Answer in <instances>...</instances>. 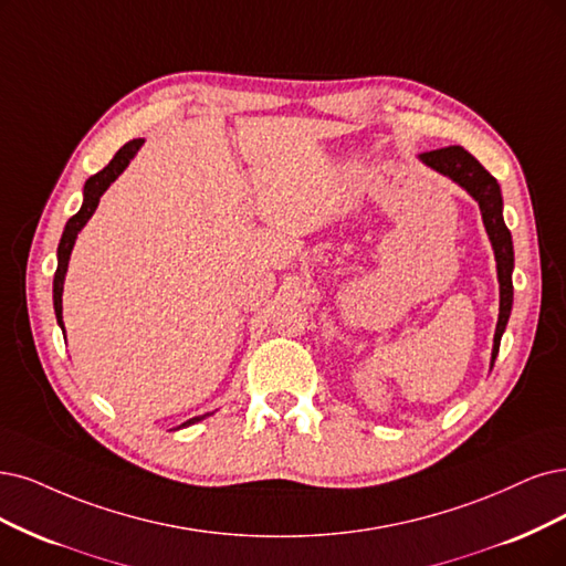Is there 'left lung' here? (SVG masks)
I'll return each instance as SVG.
<instances>
[{"instance_id": "1", "label": "left lung", "mask_w": 566, "mask_h": 566, "mask_svg": "<svg viewBox=\"0 0 566 566\" xmlns=\"http://www.w3.org/2000/svg\"><path fill=\"white\" fill-rule=\"evenodd\" d=\"M429 167L438 170L441 175L450 177L459 186H464L467 191L478 200L480 212H483V221L488 228V235L494 247L496 256V272H499V291H501V303H499V322L494 333V349H492V366L499 354V343L504 336L509 317H511V305H513V240L511 230L504 223V214H501V188L496 179L480 165L469 151L462 146H446V149L427 151L420 156Z\"/></svg>"}]
</instances>
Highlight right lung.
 <instances>
[{
  "label": "right lung",
  "mask_w": 566,
  "mask_h": 566,
  "mask_svg": "<svg viewBox=\"0 0 566 566\" xmlns=\"http://www.w3.org/2000/svg\"><path fill=\"white\" fill-rule=\"evenodd\" d=\"M142 142L144 139H133L128 144H123L120 149L116 151V156L109 160V165L86 181V186H83V205H81L78 212L67 221L65 233H62V238H60V244H57V270H55V277H53V305H55V317H57V324H60L62 331H65V326H62V284H65V272H67V263H70L74 240L78 235V230L86 226V221L93 217L95 207L99 202V196L107 191L109 184L125 170V167H128V163L137 154ZM198 420H200V417H193V420H188L184 424H191V422H198Z\"/></svg>",
  "instance_id": "obj_1"
}]
</instances>
